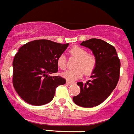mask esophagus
I'll list each match as a JSON object with an SVG mask.
<instances>
[{
    "mask_svg": "<svg viewBox=\"0 0 134 134\" xmlns=\"http://www.w3.org/2000/svg\"><path fill=\"white\" fill-rule=\"evenodd\" d=\"M66 83H67V85H69V86H70V85H71V84H73L74 83H73V82L69 81H67V82H66Z\"/></svg>",
    "mask_w": 134,
    "mask_h": 134,
    "instance_id": "34e87169",
    "label": "esophagus"
}]
</instances>
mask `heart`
I'll return each mask as SVG.
<instances>
[{
	"mask_svg": "<svg viewBox=\"0 0 134 134\" xmlns=\"http://www.w3.org/2000/svg\"><path fill=\"white\" fill-rule=\"evenodd\" d=\"M70 54L77 58L74 67L62 74L63 77L67 81H74L81 78L83 75H90L92 73L96 67V58L93 55L88 54L86 49L78 46H74L69 50ZM57 64L60 69H65L67 67L66 58L64 55H60L57 59Z\"/></svg>",
	"mask_w": 134,
	"mask_h": 134,
	"instance_id": "1",
	"label": "heart"
}]
</instances>
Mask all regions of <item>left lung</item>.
Here are the masks:
<instances>
[{
	"label": "left lung",
	"mask_w": 134,
	"mask_h": 134,
	"mask_svg": "<svg viewBox=\"0 0 134 134\" xmlns=\"http://www.w3.org/2000/svg\"><path fill=\"white\" fill-rule=\"evenodd\" d=\"M92 51L96 67L86 83L78 82L81 92L73 97L76 105L92 108L102 104L115 88L120 77V61L113 46L100 39H90L81 43Z\"/></svg>",
	"instance_id": "obj_1"
}]
</instances>
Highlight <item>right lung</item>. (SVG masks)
<instances>
[{"mask_svg":"<svg viewBox=\"0 0 134 134\" xmlns=\"http://www.w3.org/2000/svg\"><path fill=\"white\" fill-rule=\"evenodd\" d=\"M69 44L37 40L25 44L14 58L13 86L22 99L34 106L48 104L53 99L55 89L66 80L52 76L58 69L57 59Z\"/></svg>","mask_w":134,"mask_h":134,"instance_id":"obj_1","label":"right lung"}]
</instances>
